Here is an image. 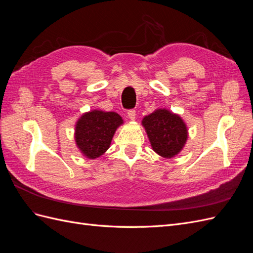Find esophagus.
<instances>
[{"instance_id": "34e87169", "label": "esophagus", "mask_w": 253, "mask_h": 253, "mask_svg": "<svg viewBox=\"0 0 253 253\" xmlns=\"http://www.w3.org/2000/svg\"><path fill=\"white\" fill-rule=\"evenodd\" d=\"M127 117L131 120H135L136 118V111L135 110H129L127 112Z\"/></svg>"}]
</instances>
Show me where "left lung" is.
I'll use <instances>...</instances> for the list:
<instances>
[{"mask_svg":"<svg viewBox=\"0 0 253 253\" xmlns=\"http://www.w3.org/2000/svg\"><path fill=\"white\" fill-rule=\"evenodd\" d=\"M152 149L158 155L171 158L182 150L188 138L187 126L181 117L159 109L142 119Z\"/></svg>","mask_w":253,"mask_h":253,"instance_id":"1","label":"left lung"}]
</instances>
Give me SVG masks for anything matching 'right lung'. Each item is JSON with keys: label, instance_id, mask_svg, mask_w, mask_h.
<instances>
[{"label": "right lung", "instance_id": "obj_1", "mask_svg": "<svg viewBox=\"0 0 253 253\" xmlns=\"http://www.w3.org/2000/svg\"><path fill=\"white\" fill-rule=\"evenodd\" d=\"M124 120L115 112L99 110L83 114L76 124V144L84 156L95 159L110 148L113 136Z\"/></svg>", "mask_w": 253, "mask_h": 253}]
</instances>
